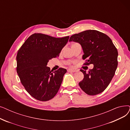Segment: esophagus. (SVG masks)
Masks as SVG:
<instances>
[{
	"label": "esophagus",
	"mask_w": 130,
	"mask_h": 130,
	"mask_svg": "<svg viewBox=\"0 0 130 130\" xmlns=\"http://www.w3.org/2000/svg\"><path fill=\"white\" fill-rule=\"evenodd\" d=\"M67 71H68L69 72H75L76 71V70H72V69H68L67 70Z\"/></svg>",
	"instance_id": "obj_1"
}]
</instances>
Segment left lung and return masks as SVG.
I'll return each instance as SVG.
<instances>
[{"label": "left lung", "instance_id": "obj_1", "mask_svg": "<svg viewBox=\"0 0 130 130\" xmlns=\"http://www.w3.org/2000/svg\"><path fill=\"white\" fill-rule=\"evenodd\" d=\"M69 41L81 45L86 65L93 64L88 73L80 70L84 74L78 83L80 88L90 95L103 92L114 76L118 65V52L110 38L98 31L89 30L72 35Z\"/></svg>", "mask_w": 130, "mask_h": 130}]
</instances>
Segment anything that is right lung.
Masks as SVG:
<instances>
[{
	"label": "right lung",
	"mask_w": 130,
	"mask_h": 130,
	"mask_svg": "<svg viewBox=\"0 0 130 130\" xmlns=\"http://www.w3.org/2000/svg\"><path fill=\"white\" fill-rule=\"evenodd\" d=\"M69 38L34 33L19 50L17 73L26 91L36 99L46 101L58 92L67 70L59 68L51 71L47 65L50 59L59 56Z\"/></svg>",
	"instance_id": "1"
}]
</instances>
